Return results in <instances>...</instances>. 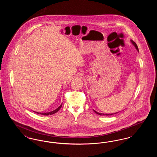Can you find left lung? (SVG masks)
<instances>
[{
    "mask_svg": "<svg viewBox=\"0 0 157 157\" xmlns=\"http://www.w3.org/2000/svg\"><path fill=\"white\" fill-rule=\"evenodd\" d=\"M131 42L132 43V44L134 45L135 47V48L136 49V50L138 51H138V46H137V45L133 41V40H131ZM94 111L96 113H97L98 115H106V116H108V115H113V114H115V113H118V112H117V113H99V112H97V111H95V110H94Z\"/></svg>",
    "mask_w": 157,
    "mask_h": 157,
    "instance_id": "obj_1",
    "label": "left lung"
}]
</instances>
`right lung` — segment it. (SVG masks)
I'll list each match as a JSON object with an SVG mask.
<instances>
[{
	"mask_svg": "<svg viewBox=\"0 0 157 157\" xmlns=\"http://www.w3.org/2000/svg\"><path fill=\"white\" fill-rule=\"evenodd\" d=\"M62 104L60 105L58 108H56L55 110H54V111H51V112H45V113H40V112H35V111H33V112H35V113H39V114L44 115H52L53 113H55L56 112H58V111L60 109V108H61V106H62Z\"/></svg>",
	"mask_w": 157,
	"mask_h": 157,
	"instance_id": "obj_1",
	"label": "right lung"
}]
</instances>
